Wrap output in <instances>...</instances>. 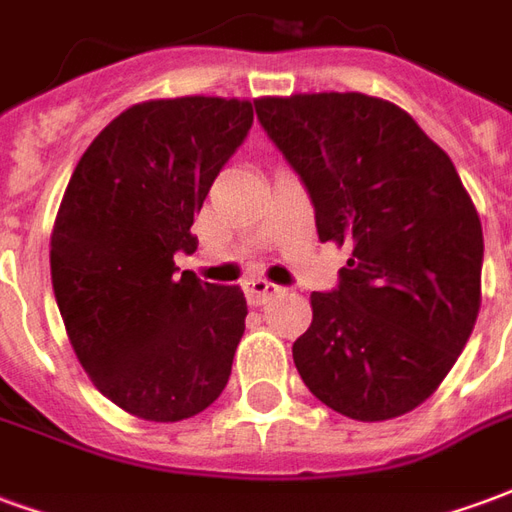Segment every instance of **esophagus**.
I'll list each match as a JSON object with an SVG mask.
<instances>
[{"mask_svg": "<svg viewBox=\"0 0 512 512\" xmlns=\"http://www.w3.org/2000/svg\"><path fill=\"white\" fill-rule=\"evenodd\" d=\"M244 293H246V299L252 301V304H266L268 299L279 296L282 288L274 285V282H268V279H246Z\"/></svg>", "mask_w": 512, "mask_h": 512, "instance_id": "esophagus-1", "label": "esophagus"}]
</instances>
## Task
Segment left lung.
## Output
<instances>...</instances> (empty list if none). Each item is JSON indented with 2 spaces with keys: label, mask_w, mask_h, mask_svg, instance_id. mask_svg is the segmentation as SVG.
<instances>
[{
  "label": "left lung",
  "mask_w": 512,
  "mask_h": 512,
  "mask_svg": "<svg viewBox=\"0 0 512 512\" xmlns=\"http://www.w3.org/2000/svg\"><path fill=\"white\" fill-rule=\"evenodd\" d=\"M268 139L299 175L321 241L348 246L293 343L321 403L381 422L428 400L480 312L483 227L450 156L400 106L362 93L257 98Z\"/></svg>",
  "instance_id": "1"
}]
</instances>
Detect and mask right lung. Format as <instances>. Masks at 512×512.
<instances>
[{"label": "right lung", "instance_id": "right-lung-1", "mask_svg": "<svg viewBox=\"0 0 512 512\" xmlns=\"http://www.w3.org/2000/svg\"><path fill=\"white\" fill-rule=\"evenodd\" d=\"M238 98L145 101L73 169L51 233V285L84 373L134 417L178 422L222 395L244 337L238 285L178 277L175 252L252 128Z\"/></svg>", "mask_w": 512, "mask_h": 512}]
</instances>
